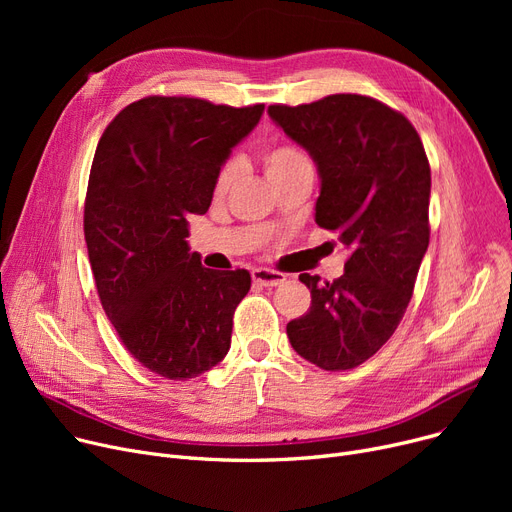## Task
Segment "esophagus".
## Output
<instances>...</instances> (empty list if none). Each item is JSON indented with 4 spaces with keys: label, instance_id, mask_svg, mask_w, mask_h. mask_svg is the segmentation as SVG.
<instances>
[{
    "label": "esophagus",
    "instance_id": "esophagus-1",
    "mask_svg": "<svg viewBox=\"0 0 512 512\" xmlns=\"http://www.w3.org/2000/svg\"><path fill=\"white\" fill-rule=\"evenodd\" d=\"M253 280L261 286H278L286 280V276L276 270H267V267H257V270H253Z\"/></svg>",
    "mask_w": 512,
    "mask_h": 512
}]
</instances>
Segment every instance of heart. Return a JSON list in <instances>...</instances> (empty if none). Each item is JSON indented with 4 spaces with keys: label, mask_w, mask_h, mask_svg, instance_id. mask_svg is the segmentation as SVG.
<instances>
[{
    "label": "heart",
    "mask_w": 512,
    "mask_h": 512,
    "mask_svg": "<svg viewBox=\"0 0 512 512\" xmlns=\"http://www.w3.org/2000/svg\"><path fill=\"white\" fill-rule=\"evenodd\" d=\"M303 164H309V159L305 157V153H301L297 147H292V145H274V147H270V149L263 153V168H265V174H267V178H270V180L280 176V174H286V172H290L294 168H299ZM234 176H236L234 164H226L220 170L218 178H215L213 195L215 197H222L230 188Z\"/></svg>",
    "instance_id": "heart-1"
}]
</instances>
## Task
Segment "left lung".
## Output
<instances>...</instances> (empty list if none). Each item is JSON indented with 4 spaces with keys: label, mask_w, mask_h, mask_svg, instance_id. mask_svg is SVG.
Wrapping results in <instances>:
<instances>
[{
    "label": "left lung",
    "mask_w": 512,
    "mask_h": 512,
    "mask_svg": "<svg viewBox=\"0 0 512 512\" xmlns=\"http://www.w3.org/2000/svg\"><path fill=\"white\" fill-rule=\"evenodd\" d=\"M270 118L313 157L315 222L351 251L334 282L301 274L309 311L286 326L294 351L326 371L353 369L388 342L405 315L429 245L432 172L415 126L386 103L353 93Z\"/></svg>",
    "instance_id": "obj_1"
}]
</instances>
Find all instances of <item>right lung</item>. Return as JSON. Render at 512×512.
Returning a JSON list of instances; mask_svg holds the SVG:
<instances>
[{
  "mask_svg": "<svg viewBox=\"0 0 512 512\" xmlns=\"http://www.w3.org/2000/svg\"><path fill=\"white\" fill-rule=\"evenodd\" d=\"M261 114L263 103L151 95L99 139L85 199L97 294L126 351L161 378H197L230 348L251 274L203 267L186 218L209 209L224 161Z\"/></svg>",
  "mask_w": 512,
  "mask_h": 512,
  "instance_id": "right-lung-1",
  "label": "right lung"
}]
</instances>
